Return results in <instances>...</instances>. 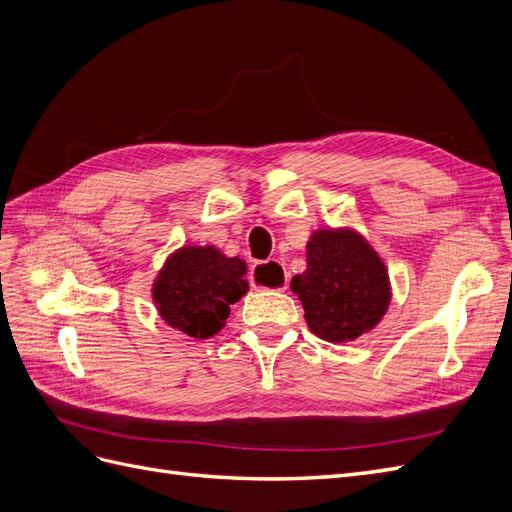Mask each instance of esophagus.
Instances as JSON below:
<instances>
[{
  "label": "esophagus",
  "instance_id": "1",
  "mask_svg": "<svg viewBox=\"0 0 512 512\" xmlns=\"http://www.w3.org/2000/svg\"><path fill=\"white\" fill-rule=\"evenodd\" d=\"M250 282L254 288L265 290H286L288 288V273L277 260L258 262L250 271Z\"/></svg>",
  "mask_w": 512,
  "mask_h": 512
}]
</instances>
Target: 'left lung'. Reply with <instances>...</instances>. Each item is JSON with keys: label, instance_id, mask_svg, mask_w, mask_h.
<instances>
[{"label": "left lung", "instance_id": "left-lung-1", "mask_svg": "<svg viewBox=\"0 0 512 512\" xmlns=\"http://www.w3.org/2000/svg\"><path fill=\"white\" fill-rule=\"evenodd\" d=\"M307 327L324 342L344 344L382 320L391 282L382 258L352 228H320L307 241V269L294 275Z\"/></svg>", "mask_w": 512, "mask_h": 512}]
</instances>
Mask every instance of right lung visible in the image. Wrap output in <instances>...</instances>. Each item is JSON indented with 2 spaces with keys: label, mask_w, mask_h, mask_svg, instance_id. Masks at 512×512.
<instances>
[{
  "label": "right lung",
  "mask_w": 512,
  "mask_h": 512,
  "mask_svg": "<svg viewBox=\"0 0 512 512\" xmlns=\"http://www.w3.org/2000/svg\"><path fill=\"white\" fill-rule=\"evenodd\" d=\"M245 273V260L218 247L185 245L166 258L151 297L168 327L207 339L222 331L230 305L247 292Z\"/></svg>",
  "instance_id": "add662e5"
}]
</instances>
